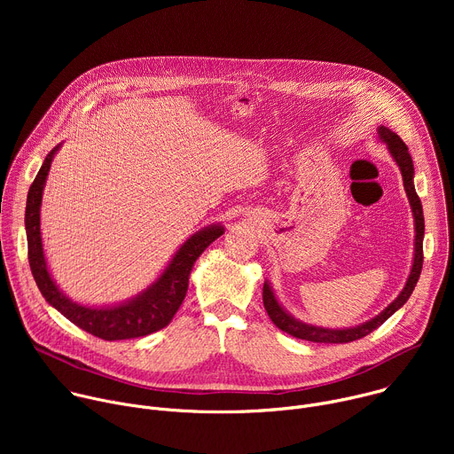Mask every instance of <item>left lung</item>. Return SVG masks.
<instances>
[{
  "mask_svg": "<svg viewBox=\"0 0 454 454\" xmlns=\"http://www.w3.org/2000/svg\"><path fill=\"white\" fill-rule=\"evenodd\" d=\"M379 137L382 142L387 144V149H390L394 160L397 161V165L401 167L403 172V181H404V188L408 193V200L411 203V210H413V217H415V258H413V268L410 273V278L406 282V287L403 289V293L397 296V300H394L390 305H387L377 317L363 323L359 327L354 329H343V331H331V329H321V327H312V325H305V323L296 321L294 317H291L277 301L271 287L268 284H264L262 289V300H264V307L271 317V321L275 325L298 338V340H305V341H314V343H350L356 340H361L364 336H368L370 333H373L377 327H380L382 323L390 317L397 309H401L408 298L411 296L420 271H422V262H424V249H422V242H424V214H422V203L417 196L415 186H413V160L411 154L406 147V144L401 140L399 135H395L394 131H390L387 127H379Z\"/></svg>",
  "mask_w": 454,
  "mask_h": 454,
  "instance_id": "obj_1",
  "label": "left lung"
}]
</instances>
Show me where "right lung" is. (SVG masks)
Listing matches in <instances>:
<instances>
[{
    "label": "right lung",
    "mask_w": 454,
    "mask_h": 454,
    "mask_svg": "<svg viewBox=\"0 0 454 454\" xmlns=\"http://www.w3.org/2000/svg\"><path fill=\"white\" fill-rule=\"evenodd\" d=\"M55 151L57 147L46 156L34 183L30 184L28 198H27V210H25L28 262L41 294L64 317H68L72 323H75L77 327L106 341L140 338L167 327L184 300V294L188 289V277L193 262L198 261V256L217 237L223 235V228L212 226L190 237L177 249L172 262L168 264L165 273L158 278V282L153 284V287H149L133 301L118 305V307H107V309H90V307L77 305L64 296L50 278V273L44 262V254H43V244H41L39 207H41L44 181H46Z\"/></svg>",
    "instance_id": "1"
}]
</instances>
